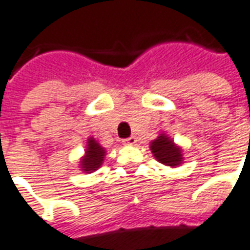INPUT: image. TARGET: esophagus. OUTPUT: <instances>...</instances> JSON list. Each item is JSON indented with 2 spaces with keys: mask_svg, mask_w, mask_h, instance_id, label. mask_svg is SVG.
<instances>
[{
  "mask_svg": "<svg viewBox=\"0 0 250 250\" xmlns=\"http://www.w3.org/2000/svg\"><path fill=\"white\" fill-rule=\"evenodd\" d=\"M123 142H125V145H135V144H137V138L132 135V137H130V138L125 139Z\"/></svg>",
  "mask_w": 250,
  "mask_h": 250,
  "instance_id": "esophagus-1",
  "label": "esophagus"
}]
</instances>
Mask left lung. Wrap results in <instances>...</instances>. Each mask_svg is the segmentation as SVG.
Here are the masks:
<instances>
[{"mask_svg":"<svg viewBox=\"0 0 250 250\" xmlns=\"http://www.w3.org/2000/svg\"><path fill=\"white\" fill-rule=\"evenodd\" d=\"M150 150L153 153L154 159L171 168L179 167L183 163L182 146L176 145L174 139L168 137L166 132H161L160 135L150 142Z\"/></svg>","mask_w":250,"mask_h":250,"instance_id":"obj_1","label":"left lung"}]
</instances>
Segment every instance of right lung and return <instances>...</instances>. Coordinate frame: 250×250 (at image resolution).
<instances>
[{"label":"right lung","mask_w":250,"mask_h":250,"mask_svg":"<svg viewBox=\"0 0 250 250\" xmlns=\"http://www.w3.org/2000/svg\"><path fill=\"white\" fill-rule=\"evenodd\" d=\"M106 154V149L101 146V144L94 137H89L86 142L84 154L81 157L79 168L86 174H91L103 166L104 159Z\"/></svg>","instance_id":"add662e5"}]
</instances>
